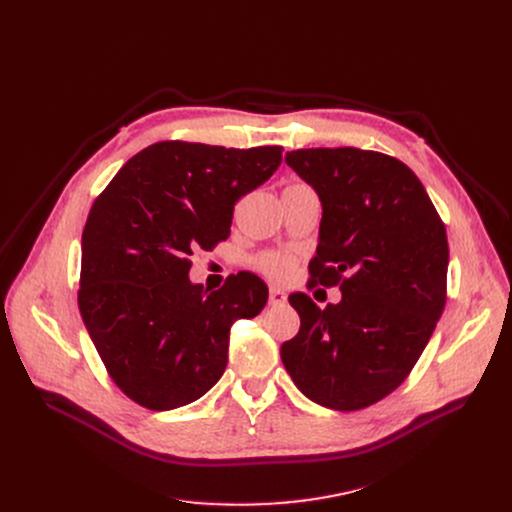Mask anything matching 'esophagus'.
Segmentation results:
<instances>
[{
	"label": "esophagus",
	"instance_id": "esophagus-1",
	"mask_svg": "<svg viewBox=\"0 0 512 512\" xmlns=\"http://www.w3.org/2000/svg\"><path fill=\"white\" fill-rule=\"evenodd\" d=\"M286 303V292L278 286L270 288V305H284Z\"/></svg>",
	"mask_w": 512,
	"mask_h": 512
}]
</instances>
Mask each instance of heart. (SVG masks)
Here are the masks:
<instances>
[{
    "instance_id": "obj_1",
    "label": "heart",
    "mask_w": 512,
    "mask_h": 512,
    "mask_svg": "<svg viewBox=\"0 0 512 512\" xmlns=\"http://www.w3.org/2000/svg\"><path fill=\"white\" fill-rule=\"evenodd\" d=\"M259 267L274 280H286L294 270V259L286 253H267L259 259Z\"/></svg>"
}]
</instances>
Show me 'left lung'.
<instances>
[{
	"label": "left lung",
	"mask_w": 512,
	"mask_h": 512,
	"mask_svg": "<svg viewBox=\"0 0 512 512\" xmlns=\"http://www.w3.org/2000/svg\"><path fill=\"white\" fill-rule=\"evenodd\" d=\"M286 164L321 203L311 284L338 286L319 309L288 297L301 330L280 348L297 388L321 407L359 411L396 390L446 305L448 238L421 180L402 161L355 147L297 149Z\"/></svg>",
	"instance_id": "1"
}]
</instances>
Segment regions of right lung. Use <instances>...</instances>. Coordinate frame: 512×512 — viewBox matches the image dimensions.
<instances>
[{
  "mask_svg": "<svg viewBox=\"0 0 512 512\" xmlns=\"http://www.w3.org/2000/svg\"><path fill=\"white\" fill-rule=\"evenodd\" d=\"M282 164V147L164 141L130 157L83 230L78 307L118 388L151 411L201 398L222 378L230 326L267 303L265 282L193 284L191 255L230 234L234 203Z\"/></svg>",
  "mask_w": 512,
  "mask_h": 512,
  "instance_id": "add662e5",
  "label": "right lung"
}]
</instances>
